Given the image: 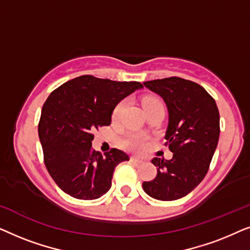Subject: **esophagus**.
Instances as JSON below:
<instances>
[{
	"instance_id": "esophagus-1",
	"label": "esophagus",
	"mask_w": 250,
	"mask_h": 250,
	"mask_svg": "<svg viewBox=\"0 0 250 250\" xmlns=\"http://www.w3.org/2000/svg\"><path fill=\"white\" fill-rule=\"evenodd\" d=\"M131 162H132L133 164H142V163H143L141 159L136 158V157H131Z\"/></svg>"
}]
</instances>
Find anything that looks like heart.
Returning <instances> with one entry per match:
<instances>
[{
	"instance_id": "1",
	"label": "heart",
	"mask_w": 250,
	"mask_h": 250,
	"mask_svg": "<svg viewBox=\"0 0 250 250\" xmlns=\"http://www.w3.org/2000/svg\"><path fill=\"white\" fill-rule=\"evenodd\" d=\"M142 104L146 110H149V109H152V108H158V107L164 108L162 101H160L159 99L153 98V97H148L143 99ZM125 105H126L125 101H122L121 104H117V107H116L114 110V114H112V118H114V121H118V119L121 118L122 112L124 110ZM122 143L126 149L131 150V151H134V152H140L146 149V143H148V138H146V135L141 134V133H129L128 135L125 136Z\"/></svg>"
}]
</instances>
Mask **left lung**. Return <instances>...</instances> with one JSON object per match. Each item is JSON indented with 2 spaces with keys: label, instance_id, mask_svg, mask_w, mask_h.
Returning <instances> with one entry per match:
<instances>
[{
  "label": "left lung",
  "instance_id": "8db88e82",
  "mask_svg": "<svg viewBox=\"0 0 250 250\" xmlns=\"http://www.w3.org/2000/svg\"><path fill=\"white\" fill-rule=\"evenodd\" d=\"M168 109L166 143L173 158H153L157 176L143 182V190L158 200L180 199L190 193L209 168L220 138L216 102L199 84L181 77L145 82Z\"/></svg>",
  "mask_w": 250,
  "mask_h": 250
}]
</instances>
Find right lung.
I'll return each mask as SVG.
<instances>
[{
  "instance_id": "1",
  "label": "right lung",
  "mask_w": 250,
  "mask_h": 250,
  "mask_svg": "<svg viewBox=\"0 0 250 250\" xmlns=\"http://www.w3.org/2000/svg\"><path fill=\"white\" fill-rule=\"evenodd\" d=\"M139 82H116L83 75L56 88L44 102L39 136L47 172L63 192L93 200L108 192L112 174L129 157L92 149L93 132L111 123L116 105L142 88Z\"/></svg>"
}]
</instances>
